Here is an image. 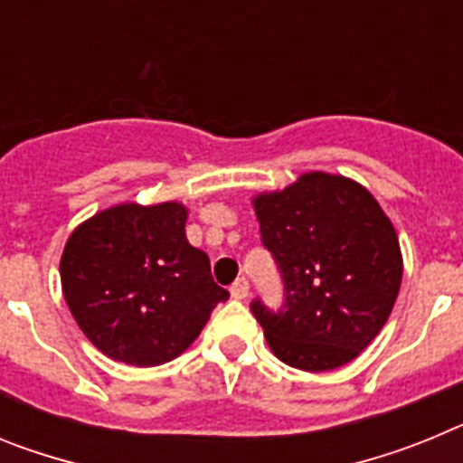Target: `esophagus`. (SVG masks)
<instances>
[{"label":"esophagus","mask_w":463,"mask_h":463,"mask_svg":"<svg viewBox=\"0 0 463 463\" xmlns=\"http://www.w3.org/2000/svg\"><path fill=\"white\" fill-rule=\"evenodd\" d=\"M229 292H232V297L234 298H245L248 297V292H250V285H248V280L245 278H239V280L229 288Z\"/></svg>","instance_id":"34e87169"}]
</instances>
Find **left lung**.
Returning a JSON list of instances; mask_svg holds the SVG:
<instances>
[{
  "mask_svg": "<svg viewBox=\"0 0 463 463\" xmlns=\"http://www.w3.org/2000/svg\"><path fill=\"white\" fill-rule=\"evenodd\" d=\"M252 208L285 280L282 308L252 301L271 353L313 373L353 362L399 297L403 257L392 220L366 187L325 171L252 196Z\"/></svg>",
  "mask_w": 463,
  "mask_h": 463,
  "instance_id": "left-lung-1",
  "label": "left lung"
}]
</instances>
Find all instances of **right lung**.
<instances>
[{
  "instance_id": "right-lung-1",
  "label": "right lung",
  "mask_w": 463,
  "mask_h": 463,
  "mask_svg": "<svg viewBox=\"0 0 463 463\" xmlns=\"http://www.w3.org/2000/svg\"><path fill=\"white\" fill-rule=\"evenodd\" d=\"M181 202H127L94 213L69 236L60 260L73 320L99 353L129 366L183 354L229 292L208 255L185 236Z\"/></svg>"
}]
</instances>
